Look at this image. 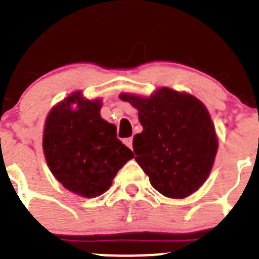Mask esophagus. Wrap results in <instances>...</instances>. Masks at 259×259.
<instances>
[{"label": "esophagus", "mask_w": 259, "mask_h": 259, "mask_svg": "<svg viewBox=\"0 0 259 259\" xmlns=\"http://www.w3.org/2000/svg\"><path fill=\"white\" fill-rule=\"evenodd\" d=\"M124 143L125 145H127L130 149H133V138H127V139L124 140Z\"/></svg>", "instance_id": "obj_1"}]
</instances>
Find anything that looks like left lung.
I'll return each mask as SVG.
<instances>
[{
	"mask_svg": "<svg viewBox=\"0 0 259 259\" xmlns=\"http://www.w3.org/2000/svg\"><path fill=\"white\" fill-rule=\"evenodd\" d=\"M120 99L139 111L143 132L134 137L133 148L154 189L176 199L199 189L218 150L215 127L204 104L169 88L149 98L121 94Z\"/></svg>",
	"mask_w": 259,
	"mask_h": 259,
	"instance_id": "1",
	"label": "left lung"
}]
</instances>
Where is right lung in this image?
Returning a JSON list of instances; mask_svg holds the SVG:
<instances>
[{"mask_svg":"<svg viewBox=\"0 0 259 259\" xmlns=\"http://www.w3.org/2000/svg\"><path fill=\"white\" fill-rule=\"evenodd\" d=\"M100 109L101 100H88L76 91L51 109L44 130L42 148L51 173L66 189L85 198L105 193L120 168L134 158L117 139L116 126L100 116Z\"/></svg>","mask_w":259,"mask_h":259,"instance_id":"right-lung-1","label":"right lung"}]
</instances>
